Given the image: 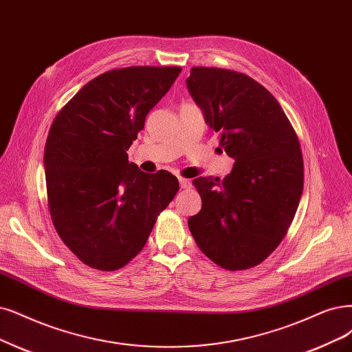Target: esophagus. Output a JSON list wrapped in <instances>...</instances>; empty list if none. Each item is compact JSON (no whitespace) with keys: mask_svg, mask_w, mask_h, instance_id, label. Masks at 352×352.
<instances>
[{"mask_svg":"<svg viewBox=\"0 0 352 352\" xmlns=\"http://www.w3.org/2000/svg\"><path fill=\"white\" fill-rule=\"evenodd\" d=\"M178 181H179V186H181V188H190V187H191V181H190V179H187V178L179 177V178H178Z\"/></svg>","mask_w":352,"mask_h":352,"instance_id":"esophagus-1","label":"esophagus"}]
</instances>
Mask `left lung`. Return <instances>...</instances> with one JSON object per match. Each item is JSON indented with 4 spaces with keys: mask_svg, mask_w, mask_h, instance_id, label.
Returning <instances> with one entry per match:
<instances>
[{
    "mask_svg": "<svg viewBox=\"0 0 352 352\" xmlns=\"http://www.w3.org/2000/svg\"><path fill=\"white\" fill-rule=\"evenodd\" d=\"M187 88L235 160L223 179H192L201 210L188 228L201 252L225 270L261 264L285 236L303 192V156L278 101L251 76L191 68Z\"/></svg>",
    "mask_w": 352,
    "mask_h": 352,
    "instance_id": "left-lung-1",
    "label": "left lung"
}]
</instances>
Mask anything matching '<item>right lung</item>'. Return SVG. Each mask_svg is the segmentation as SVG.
<instances>
[{"mask_svg": "<svg viewBox=\"0 0 352 352\" xmlns=\"http://www.w3.org/2000/svg\"><path fill=\"white\" fill-rule=\"evenodd\" d=\"M179 67H129L98 75L69 100L45 146L47 203L63 243L91 268H122L145 246L179 184L142 173L127 149Z\"/></svg>", "mask_w": 352, "mask_h": 352, "instance_id": "add662e5", "label": "right lung"}]
</instances>
